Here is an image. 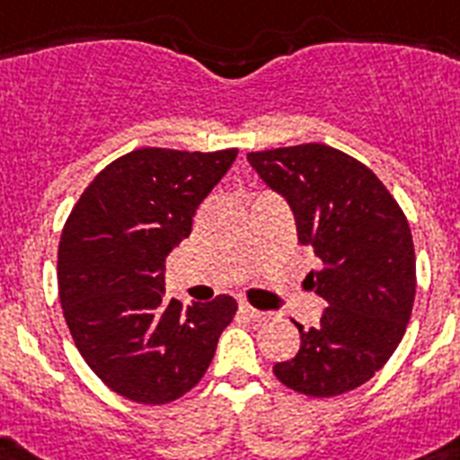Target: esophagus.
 Listing matches in <instances>:
<instances>
[{"instance_id":"obj_1","label":"esophagus","mask_w":460,"mask_h":460,"mask_svg":"<svg viewBox=\"0 0 460 460\" xmlns=\"http://www.w3.org/2000/svg\"><path fill=\"white\" fill-rule=\"evenodd\" d=\"M241 313L245 314V317L254 319V322H270V319H273V314L270 313H263V310H257V307L247 305V303H243L241 305Z\"/></svg>"}]
</instances>
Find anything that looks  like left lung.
<instances>
[{
    "label": "left lung",
    "instance_id": "1",
    "mask_svg": "<svg viewBox=\"0 0 460 460\" xmlns=\"http://www.w3.org/2000/svg\"><path fill=\"white\" fill-rule=\"evenodd\" d=\"M247 162L289 203L298 241L319 259L305 282L329 305L317 329L296 324L301 349L273 373L305 396H341L366 385L405 335L417 291L412 231L377 175L335 147H275Z\"/></svg>",
    "mask_w": 460,
    "mask_h": 460
}]
</instances>
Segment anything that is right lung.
I'll return each mask as SVG.
<instances>
[{
	"mask_svg": "<svg viewBox=\"0 0 460 460\" xmlns=\"http://www.w3.org/2000/svg\"><path fill=\"white\" fill-rule=\"evenodd\" d=\"M235 155L138 147L87 185L64 225V319L87 366L119 396L143 405L185 396L238 310L225 294L185 307L164 289V261Z\"/></svg>",
	"mask_w": 460,
	"mask_h": 460,
	"instance_id": "right-lung-1",
	"label": "right lung"
}]
</instances>
